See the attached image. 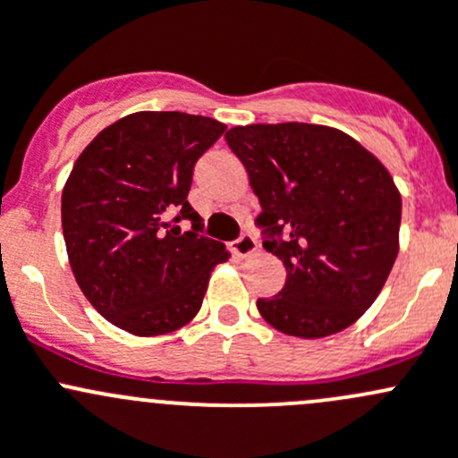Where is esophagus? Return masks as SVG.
Masks as SVG:
<instances>
[{"instance_id":"34e87169","label":"esophagus","mask_w":458,"mask_h":458,"mask_svg":"<svg viewBox=\"0 0 458 458\" xmlns=\"http://www.w3.org/2000/svg\"><path fill=\"white\" fill-rule=\"evenodd\" d=\"M231 249H233L235 256H240V258H251L253 253L258 251V240L253 238L251 233H242L238 240H235L233 244H231Z\"/></svg>"}]
</instances>
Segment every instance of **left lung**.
I'll return each instance as SVG.
<instances>
[{"label":"left lung","instance_id":"1","mask_svg":"<svg viewBox=\"0 0 458 458\" xmlns=\"http://www.w3.org/2000/svg\"><path fill=\"white\" fill-rule=\"evenodd\" d=\"M249 174L264 249L286 284L258 300L264 322L301 339L355 324L399 253L402 194L381 160L327 125L256 123L225 134Z\"/></svg>","mask_w":458,"mask_h":458}]
</instances>
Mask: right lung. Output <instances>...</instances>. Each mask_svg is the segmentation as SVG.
I'll list each match as a JSON object with an SVG mask.
<instances>
[{
    "instance_id": "obj_1",
    "label": "right lung",
    "mask_w": 458,
    "mask_h": 458,
    "mask_svg": "<svg viewBox=\"0 0 458 458\" xmlns=\"http://www.w3.org/2000/svg\"><path fill=\"white\" fill-rule=\"evenodd\" d=\"M225 130L209 116L134 112L98 131L74 163L61 194L68 260L79 289L114 327L154 337L200 310L229 251L200 235L187 194L196 160ZM181 219L191 232L177 227Z\"/></svg>"
}]
</instances>
